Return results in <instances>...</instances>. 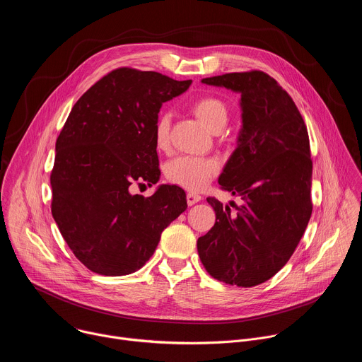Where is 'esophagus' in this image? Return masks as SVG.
I'll return each mask as SVG.
<instances>
[{
    "instance_id": "34e87169",
    "label": "esophagus",
    "mask_w": 362,
    "mask_h": 362,
    "mask_svg": "<svg viewBox=\"0 0 362 362\" xmlns=\"http://www.w3.org/2000/svg\"><path fill=\"white\" fill-rule=\"evenodd\" d=\"M186 200H187V204L192 206V204L200 202V200H202V196H200V194H196V193H187V194H186Z\"/></svg>"
}]
</instances>
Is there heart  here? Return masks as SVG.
<instances>
[{"mask_svg":"<svg viewBox=\"0 0 362 362\" xmlns=\"http://www.w3.org/2000/svg\"><path fill=\"white\" fill-rule=\"evenodd\" d=\"M190 110L196 119L212 133H219L228 122V109L216 95H202L190 103ZM154 147L166 151L170 147V117L160 113L153 126ZM218 163L214 159L180 156L170 160L165 169L166 179L186 190L199 192L218 173Z\"/></svg>","mask_w":362,"mask_h":362,"instance_id":"obj_1","label":"heart"}]
</instances>
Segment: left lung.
Listing matches in <instances>:
<instances>
[{"mask_svg":"<svg viewBox=\"0 0 362 362\" xmlns=\"http://www.w3.org/2000/svg\"><path fill=\"white\" fill-rule=\"evenodd\" d=\"M202 83L240 93L243 126L219 185L243 204L232 212L216 197L206 199L216 222L197 239V252L211 276L249 288L285 267L311 218L309 136L292 97L264 71L228 73Z\"/></svg>","mask_w":362,"mask_h":362,"instance_id":"1","label":"left lung"}]
</instances>
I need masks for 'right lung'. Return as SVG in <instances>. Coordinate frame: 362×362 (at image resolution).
Wrapping results in <instances>:
<instances>
[{
    "label": "right lung",
    "mask_w": 362,
    "mask_h": 362,
    "mask_svg": "<svg viewBox=\"0 0 362 362\" xmlns=\"http://www.w3.org/2000/svg\"><path fill=\"white\" fill-rule=\"evenodd\" d=\"M192 80L120 67L73 106L56 141L51 214L77 259L106 276L140 269L162 232L186 211V193L162 185L144 197L130 186L158 183L153 126L165 101Z\"/></svg>",
    "instance_id": "add662e5"
}]
</instances>
